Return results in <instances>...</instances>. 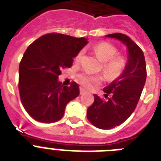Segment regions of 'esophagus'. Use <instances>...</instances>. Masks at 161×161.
Returning a JSON list of instances; mask_svg holds the SVG:
<instances>
[{"mask_svg":"<svg viewBox=\"0 0 161 161\" xmlns=\"http://www.w3.org/2000/svg\"><path fill=\"white\" fill-rule=\"evenodd\" d=\"M85 92H86V91H85V89H84V88H80V94H83V93H84Z\"/></svg>","mask_w":161,"mask_h":161,"instance_id":"34e87169","label":"esophagus"}]
</instances>
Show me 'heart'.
<instances>
[{
    "label": "heart",
    "instance_id": "1",
    "mask_svg": "<svg viewBox=\"0 0 161 161\" xmlns=\"http://www.w3.org/2000/svg\"><path fill=\"white\" fill-rule=\"evenodd\" d=\"M93 50L98 59L103 62V70L108 78H116L124 72L126 67V59L122 56H116L117 48L114 45L102 42L93 47ZM83 51H80L75 58L76 62L80 61ZM78 80L86 86H90L92 83L100 82L101 78L98 76L90 75L88 73H81L78 75Z\"/></svg>",
    "mask_w": 161,
    "mask_h": 161
}]
</instances>
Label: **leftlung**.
Wrapping results in <instances>:
<instances>
[{
    "instance_id": "obj_1",
    "label": "left lung",
    "mask_w": 161,
    "mask_h": 161,
    "mask_svg": "<svg viewBox=\"0 0 161 161\" xmlns=\"http://www.w3.org/2000/svg\"><path fill=\"white\" fill-rule=\"evenodd\" d=\"M121 42L127 48L125 70L103 88V100L94 94V102L87 111L88 121L101 130H111L125 122L135 111L146 81V65L144 53L128 36L122 33L106 35Z\"/></svg>"
}]
</instances>
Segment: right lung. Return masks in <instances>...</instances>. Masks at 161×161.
Here are the masks:
<instances>
[{"label":"right lung","mask_w":161,"mask_h":161,"mask_svg":"<svg viewBox=\"0 0 161 161\" xmlns=\"http://www.w3.org/2000/svg\"><path fill=\"white\" fill-rule=\"evenodd\" d=\"M88 42L85 37L50 33L27 47L19 65V92L24 108L33 119L57 122L63 117L66 105L79 95L78 83L63 86L58 76L63 68L72 67L73 58Z\"/></svg>","instance_id":"obj_1"}]
</instances>
